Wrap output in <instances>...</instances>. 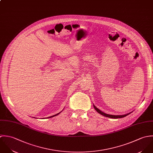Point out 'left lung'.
I'll list each match as a JSON object with an SVG mask.
<instances>
[{
  "label": "left lung",
  "mask_w": 153,
  "mask_h": 153,
  "mask_svg": "<svg viewBox=\"0 0 153 153\" xmlns=\"http://www.w3.org/2000/svg\"><path fill=\"white\" fill-rule=\"evenodd\" d=\"M93 107H94V109L99 113V114H100V115H103V116H104V117H108V118H113V119H117V118H123V117H126V116H127L128 115H129V114H130L131 112H129V113H128V114H125V115H109V114H106V113H104V112H103L102 111H101L100 110H99L98 108H97L94 105H93Z\"/></svg>",
  "instance_id": "1"
}]
</instances>
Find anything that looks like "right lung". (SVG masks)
<instances>
[{
  "instance_id": "obj_1",
  "label": "right lung",
  "mask_w": 153,
  "mask_h": 153,
  "mask_svg": "<svg viewBox=\"0 0 153 153\" xmlns=\"http://www.w3.org/2000/svg\"><path fill=\"white\" fill-rule=\"evenodd\" d=\"M61 112H59V114H56V115H53V116H51V117H48V118H52V117H56V116H57V115H58L59 114H60L61 113ZM43 119H45V118H43Z\"/></svg>"
}]
</instances>
